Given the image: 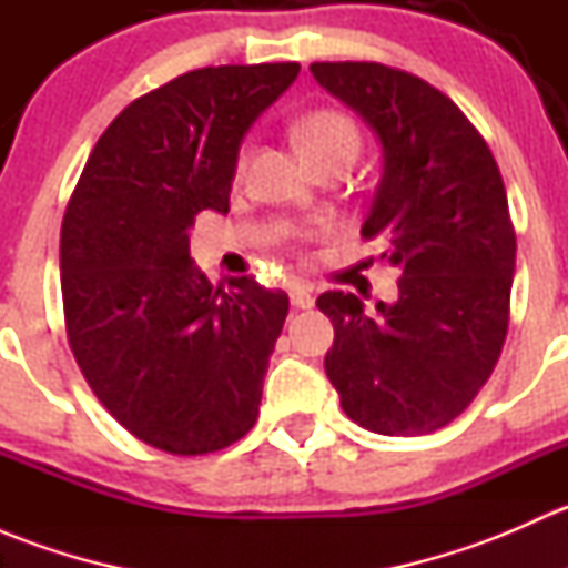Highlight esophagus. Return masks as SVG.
<instances>
[{
  "mask_svg": "<svg viewBox=\"0 0 568 568\" xmlns=\"http://www.w3.org/2000/svg\"><path fill=\"white\" fill-rule=\"evenodd\" d=\"M291 305H294L296 311H311V307L316 305V300H313V294L307 288L294 285V288H291Z\"/></svg>",
  "mask_w": 568,
  "mask_h": 568,
  "instance_id": "1",
  "label": "esophagus"
}]
</instances>
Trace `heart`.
I'll return each instance as SVG.
<instances>
[{"instance_id":"obj_1","label":"heart","mask_w":568,"mask_h":568,"mask_svg":"<svg viewBox=\"0 0 568 568\" xmlns=\"http://www.w3.org/2000/svg\"><path fill=\"white\" fill-rule=\"evenodd\" d=\"M294 136L300 151L305 153V159L313 168L332 162L352 164L354 159L359 156V148H363V131L354 123V118H348L341 109L329 106L307 112L305 118L296 123ZM250 153V142H244L242 151H239L236 156V175H242L244 170H247Z\"/></svg>"}]
</instances>
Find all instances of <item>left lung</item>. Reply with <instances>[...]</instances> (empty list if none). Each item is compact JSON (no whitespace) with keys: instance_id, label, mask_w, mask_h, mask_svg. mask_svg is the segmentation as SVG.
<instances>
[{"instance_id":"8db88e82","label":"left lung","mask_w":568,"mask_h":568,"mask_svg":"<svg viewBox=\"0 0 568 568\" xmlns=\"http://www.w3.org/2000/svg\"><path fill=\"white\" fill-rule=\"evenodd\" d=\"M321 88L376 131L385 170L363 239L400 272L398 300L365 313L326 291L335 326L324 368L354 423L385 437L448 426L500 359L517 233L489 145L454 101L382 62H313Z\"/></svg>"}]
</instances>
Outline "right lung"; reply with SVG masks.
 Here are the masks:
<instances>
[{"label": "right lung", "mask_w": 568, "mask_h": 568, "mask_svg": "<svg viewBox=\"0 0 568 568\" xmlns=\"http://www.w3.org/2000/svg\"><path fill=\"white\" fill-rule=\"evenodd\" d=\"M300 62L197 68L131 101L95 142L60 231L65 332L125 432L173 456L255 426L288 294L214 285L189 257L200 211L227 214L239 145Z\"/></svg>", "instance_id": "right-lung-1"}]
</instances>
